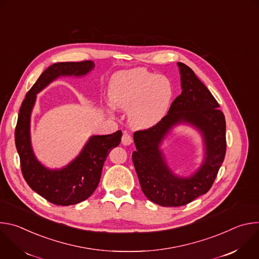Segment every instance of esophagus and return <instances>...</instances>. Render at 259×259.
<instances>
[{"label": "esophagus", "instance_id": "obj_1", "mask_svg": "<svg viewBox=\"0 0 259 259\" xmlns=\"http://www.w3.org/2000/svg\"><path fill=\"white\" fill-rule=\"evenodd\" d=\"M132 141L133 140H132L131 135L129 133L125 132L123 134V136H122V143H123V145H130L132 143Z\"/></svg>", "mask_w": 259, "mask_h": 259}]
</instances>
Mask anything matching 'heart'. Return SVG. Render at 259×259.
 I'll return each instance as SVG.
<instances>
[{"instance_id":"1","label":"heart","mask_w":259,"mask_h":259,"mask_svg":"<svg viewBox=\"0 0 259 259\" xmlns=\"http://www.w3.org/2000/svg\"><path fill=\"white\" fill-rule=\"evenodd\" d=\"M174 94L171 81L145 68L120 71L108 89L110 104L127 112L128 122L135 129H150L166 116Z\"/></svg>"}]
</instances>
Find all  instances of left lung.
<instances>
[{
	"label": "left lung",
	"mask_w": 259,
	"mask_h": 259,
	"mask_svg": "<svg viewBox=\"0 0 259 259\" xmlns=\"http://www.w3.org/2000/svg\"><path fill=\"white\" fill-rule=\"evenodd\" d=\"M181 94L172 102L168 114L156 126L133 134L136 151L132 161L140 187L150 201L163 207L187 205L206 194L224 162L227 140L226 119L219 104L194 70L177 62ZM198 130L204 144V158L198 170L188 178L175 175L167 166L160 145L177 124Z\"/></svg>",
	"instance_id": "1"
}]
</instances>
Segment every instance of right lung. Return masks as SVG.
Listing matches in <instances>:
<instances>
[{
	"label": "right lung",
	"mask_w": 259,
	"mask_h": 259,
	"mask_svg": "<svg viewBox=\"0 0 259 259\" xmlns=\"http://www.w3.org/2000/svg\"><path fill=\"white\" fill-rule=\"evenodd\" d=\"M95 66L90 60L57 62L42 72L26 93L20 106L15 129V144L22 175L29 188L52 204L69 206L88 199L96 190L103 164L114 147L121 142V130L108 135H92L81 153L60 169L45 167L32 151L30 117L36 94L59 77H83Z\"/></svg>",
	"instance_id": "obj_1"
}]
</instances>
